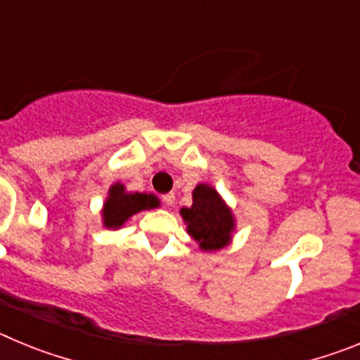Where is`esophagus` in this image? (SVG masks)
Masks as SVG:
<instances>
[{
  "instance_id": "1",
  "label": "esophagus",
  "mask_w": 360,
  "mask_h": 360,
  "mask_svg": "<svg viewBox=\"0 0 360 360\" xmlns=\"http://www.w3.org/2000/svg\"><path fill=\"white\" fill-rule=\"evenodd\" d=\"M162 200H164L165 205H173V203H174V193H167V195L162 196Z\"/></svg>"
}]
</instances>
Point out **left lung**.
<instances>
[{
  "instance_id": "1",
  "label": "left lung",
  "mask_w": 360,
  "mask_h": 360,
  "mask_svg": "<svg viewBox=\"0 0 360 360\" xmlns=\"http://www.w3.org/2000/svg\"><path fill=\"white\" fill-rule=\"evenodd\" d=\"M187 232L203 250H218L229 243L234 219L216 189L200 184L193 191V205L182 209Z\"/></svg>"
}]
</instances>
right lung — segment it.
<instances>
[{"instance_id": "right-lung-1", "label": "right lung", "mask_w": 360, "mask_h": 360, "mask_svg": "<svg viewBox=\"0 0 360 360\" xmlns=\"http://www.w3.org/2000/svg\"><path fill=\"white\" fill-rule=\"evenodd\" d=\"M158 207V198L155 195L146 193H126L122 184L111 186L110 196L104 203V225L110 229H117L136 212L146 209Z\"/></svg>"}]
</instances>
